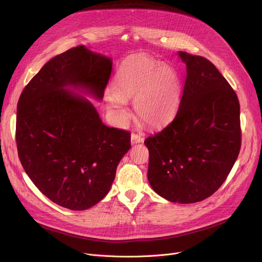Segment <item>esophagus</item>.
<instances>
[{
  "label": "esophagus",
  "instance_id": "34e87169",
  "mask_svg": "<svg viewBox=\"0 0 262 262\" xmlns=\"http://www.w3.org/2000/svg\"><path fill=\"white\" fill-rule=\"evenodd\" d=\"M144 138L142 136L138 135V134H132V138H130V141H132V144H136V143H140V142H143Z\"/></svg>",
  "mask_w": 262,
  "mask_h": 262
}]
</instances>
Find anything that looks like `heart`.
<instances>
[{
  "instance_id": "b5f03b06",
  "label": "heart",
  "mask_w": 262,
  "mask_h": 262,
  "mask_svg": "<svg viewBox=\"0 0 262 262\" xmlns=\"http://www.w3.org/2000/svg\"><path fill=\"white\" fill-rule=\"evenodd\" d=\"M107 95V106L118 119L127 117L126 101L134 100L136 116L146 125H167L182 102V84L174 69L141 55L124 61Z\"/></svg>"
}]
</instances>
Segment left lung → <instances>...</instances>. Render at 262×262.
I'll use <instances>...</instances> for the list:
<instances>
[{
    "mask_svg": "<svg viewBox=\"0 0 262 262\" xmlns=\"http://www.w3.org/2000/svg\"><path fill=\"white\" fill-rule=\"evenodd\" d=\"M187 66L174 120L149 136L147 178L157 194L191 204L211 196L225 182L241 147L236 92L207 58L178 53Z\"/></svg>",
    "mask_w": 262,
    "mask_h": 262,
    "instance_id": "obj_1",
    "label": "left lung"
}]
</instances>
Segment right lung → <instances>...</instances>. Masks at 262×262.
Returning <instances> with one entry per match:
<instances>
[{"label":"right lung","instance_id":"obj_1","mask_svg":"<svg viewBox=\"0 0 262 262\" xmlns=\"http://www.w3.org/2000/svg\"><path fill=\"white\" fill-rule=\"evenodd\" d=\"M112 69V59L78 46L49 60L20 95L19 159L61 207L85 210L103 200L130 148L129 132L106 126L88 100L66 89L82 88L101 100Z\"/></svg>","mask_w":262,"mask_h":262}]
</instances>
